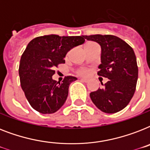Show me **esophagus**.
<instances>
[{"instance_id": "obj_1", "label": "esophagus", "mask_w": 150, "mask_h": 150, "mask_svg": "<svg viewBox=\"0 0 150 150\" xmlns=\"http://www.w3.org/2000/svg\"><path fill=\"white\" fill-rule=\"evenodd\" d=\"M81 80H82V82H89V79H81Z\"/></svg>"}]
</instances>
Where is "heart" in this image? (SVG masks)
Listing matches in <instances>:
<instances>
[{"label": "heart", "mask_w": 150, "mask_h": 150, "mask_svg": "<svg viewBox=\"0 0 150 150\" xmlns=\"http://www.w3.org/2000/svg\"><path fill=\"white\" fill-rule=\"evenodd\" d=\"M90 44H93V43H87L86 46L90 45ZM77 73L79 75H82V76H84V75H88V73H89V70H88V69H86V68H80V69H79V70L77 71Z\"/></svg>", "instance_id": "b5f03b06"}]
</instances>
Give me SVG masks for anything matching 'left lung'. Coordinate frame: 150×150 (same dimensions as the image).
<instances>
[{"instance_id": "left-lung-1", "label": "left lung", "mask_w": 150, "mask_h": 150, "mask_svg": "<svg viewBox=\"0 0 150 150\" xmlns=\"http://www.w3.org/2000/svg\"><path fill=\"white\" fill-rule=\"evenodd\" d=\"M101 47L98 75L108 79L103 89L90 93V98L101 111L114 114L123 110L135 93L138 66L134 50L125 41L113 35L84 36Z\"/></svg>"}]
</instances>
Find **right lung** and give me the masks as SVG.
<instances>
[{
    "mask_svg": "<svg viewBox=\"0 0 150 150\" xmlns=\"http://www.w3.org/2000/svg\"><path fill=\"white\" fill-rule=\"evenodd\" d=\"M84 36H39L29 43L20 60V82L29 104L41 114H53L65 103L68 87L77 78L67 76L61 82L52 79L54 68L64 64L71 49L84 43Z\"/></svg>",
    "mask_w": 150,
    "mask_h": 150,
    "instance_id": "1",
    "label": "right lung"
}]
</instances>
